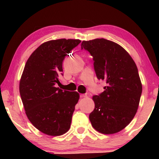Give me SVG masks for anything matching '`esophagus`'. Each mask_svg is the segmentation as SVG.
Here are the masks:
<instances>
[{
  "instance_id": "esophagus-1",
  "label": "esophagus",
  "mask_w": 159,
  "mask_h": 159,
  "mask_svg": "<svg viewBox=\"0 0 159 159\" xmlns=\"http://www.w3.org/2000/svg\"><path fill=\"white\" fill-rule=\"evenodd\" d=\"M87 97V94H81L80 95V98H86Z\"/></svg>"
}]
</instances>
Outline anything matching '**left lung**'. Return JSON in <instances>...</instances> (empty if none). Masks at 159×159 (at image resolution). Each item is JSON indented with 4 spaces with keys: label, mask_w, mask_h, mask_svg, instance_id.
I'll use <instances>...</instances> for the list:
<instances>
[{
    "label": "left lung",
    "mask_w": 159,
    "mask_h": 159,
    "mask_svg": "<svg viewBox=\"0 0 159 159\" xmlns=\"http://www.w3.org/2000/svg\"><path fill=\"white\" fill-rule=\"evenodd\" d=\"M81 48L93 56L97 78L106 83L93 97L90 122L101 133H116L131 122L140 103L142 84L135 63L122 47L103 38L82 41Z\"/></svg>",
    "instance_id": "1"
}]
</instances>
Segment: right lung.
Instances as JSON below:
<instances>
[{
  "label": "right lung",
  "mask_w": 159,
  "mask_h": 159,
  "mask_svg": "<svg viewBox=\"0 0 159 159\" xmlns=\"http://www.w3.org/2000/svg\"><path fill=\"white\" fill-rule=\"evenodd\" d=\"M81 40L58 39L40 45L26 63L19 93L27 118L43 133L58 136L70 128L77 92L56 88L63 75V61Z\"/></svg>",
  "instance_id": "obj_1"
}]
</instances>
